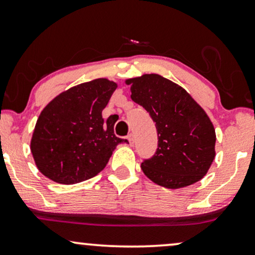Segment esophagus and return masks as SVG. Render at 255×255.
<instances>
[{"instance_id":"34e87169","label":"esophagus","mask_w":255,"mask_h":255,"mask_svg":"<svg viewBox=\"0 0 255 255\" xmlns=\"http://www.w3.org/2000/svg\"><path fill=\"white\" fill-rule=\"evenodd\" d=\"M128 141H129V144L130 146H133L134 144V135H133V133H130L129 135H128Z\"/></svg>"}]
</instances>
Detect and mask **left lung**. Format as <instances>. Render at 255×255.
Segmentation results:
<instances>
[{
    "label": "left lung",
    "mask_w": 255,
    "mask_h": 255,
    "mask_svg": "<svg viewBox=\"0 0 255 255\" xmlns=\"http://www.w3.org/2000/svg\"><path fill=\"white\" fill-rule=\"evenodd\" d=\"M130 98L155 122L157 148L144 159L147 178L166 188H182L206 175L215 156V130L204 109L180 87L157 74L126 81Z\"/></svg>",
    "instance_id": "left-lung-1"
}]
</instances>
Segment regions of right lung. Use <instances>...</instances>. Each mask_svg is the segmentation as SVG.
Here are the masks:
<instances>
[{
  "label": "right lung",
  "mask_w": 255,
  "mask_h": 255,
  "mask_svg": "<svg viewBox=\"0 0 255 255\" xmlns=\"http://www.w3.org/2000/svg\"><path fill=\"white\" fill-rule=\"evenodd\" d=\"M118 85L107 79L81 83L61 93L37 119L30 149L37 168L53 181L73 185L98 175L119 143L114 122L102 111Z\"/></svg>",
  "instance_id": "1"
}]
</instances>
